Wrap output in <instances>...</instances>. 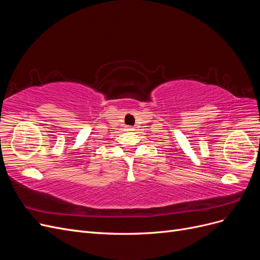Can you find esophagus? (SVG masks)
<instances>
[{"label": "esophagus", "mask_w": 260, "mask_h": 260, "mask_svg": "<svg viewBox=\"0 0 260 260\" xmlns=\"http://www.w3.org/2000/svg\"><path fill=\"white\" fill-rule=\"evenodd\" d=\"M130 130H133V129H130Z\"/></svg>", "instance_id": "34e87169"}]
</instances>
